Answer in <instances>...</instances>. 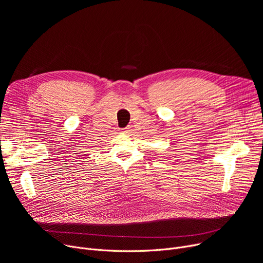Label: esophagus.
Returning <instances> with one entry per match:
<instances>
[{
	"mask_svg": "<svg viewBox=\"0 0 263 263\" xmlns=\"http://www.w3.org/2000/svg\"><path fill=\"white\" fill-rule=\"evenodd\" d=\"M121 133H122V134H127V133H128V130H127V129H123V130L121 131Z\"/></svg>",
	"mask_w": 263,
	"mask_h": 263,
	"instance_id": "esophagus-1",
	"label": "esophagus"
}]
</instances>
